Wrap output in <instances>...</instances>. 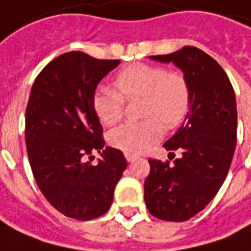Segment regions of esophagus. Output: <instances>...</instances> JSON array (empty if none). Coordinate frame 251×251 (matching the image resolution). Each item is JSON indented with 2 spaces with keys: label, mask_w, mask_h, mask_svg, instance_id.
Masks as SVG:
<instances>
[{
  "label": "esophagus",
  "mask_w": 251,
  "mask_h": 251,
  "mask_svg": "<svg viewBox=\"0 0 251 251\" xmlns=\"http://www.w3.org/2000/svg\"><path fill=\"white\" fill-rule=\"evenodd\" d=\"M125 158L127 160V162H133V161L137 158V155H136V154H132V152H125Z\"/></svg>",
  "instance_id": "obj_1"
}]
</instances>
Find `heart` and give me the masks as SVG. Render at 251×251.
<instances>
[{"label":"heart","instance_id":"heart-1","mask_svg":"<svg viewBox=\"0 0 251 251\" xmlns=\"http://www.w3.org/2000/svg\"><path fill=\"white\" fill-rule=\"evenodd\" d=\"M114 89L100 87L93 108L101 124L115 125L125 114V101L143 99L140 122H126L109 133V143L132 154L146 151L158 142L165 129H175L190 109L192 93L185 75L160 65L136 64L122 69Z\"/></svg>","mask_w":251,"mask_h":251}]
</instances>
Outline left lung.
<instances>
[{
	"mask_svg": "<svg viewBox=\"0 0 251 251\" xmlns=\"http://www.w3.org/2000/svg\"><path fill=\"white\" fill-rule=\"evenodd\" d=\"M151 58L183 71L192 101L185 122L164 144L169 155L180 150L182 157L174 164L149 160L144 201L152 217L182 222L211 201L228 175L236 146L235 91L220 64L200 48L186 46Z\"/></svg>",
	"mask_w": 251,
	"mask_h": 251,
	"instance_id": "left-lung-1",
	"label": "left lung"
}]
</instances>
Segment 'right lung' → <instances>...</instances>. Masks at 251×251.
<instances>
[{"label": "right lung", "instance_id": "obj_1", "mask_svg": "<svg viewBox=\"0 0 251 251\" xmlns=\"http://www.w3.org/2000/svg\"><path fill=\"white\" fill-rule=\"evenodd\" d=\"M119 59L71 51L52 59L36 77L26 107V147L40 192L55 210L87 221L108 211L126 169L118 149H104L102 126L93 108L100 80ZM103 160L93 166L91 152Z\"/></svg>", "mask_w": 251, "mask_h": 251}]
</instances>
